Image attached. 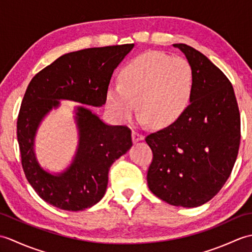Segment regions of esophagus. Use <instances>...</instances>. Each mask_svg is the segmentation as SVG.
I'll use <instances>...</instances> for the list:
<instances>
[{"instance_id":"esophagus-1","label":"esophagus","mask_w":252,"mask_h":252,"mask_svg":"<svg viewBox=\"0 0 252 252\" xmlns=\"http://www.w3.org/2000/svg\"><path fill=\"white\" fill-rule=\"evenodd\" d=\"M132 140H133V142H134V143L143 141L144 140V135L142 134V133L137 132L135 130H133L132 131Z\"/></svg>"}]
</instances>
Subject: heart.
Listing matches in <instances>:
<instances>
[{
    "label": "heart",
    "mask_w": 252,
    "mask_h": 252,
    "mask_svg": "<svg viewBox=\"0 0 252 252\" xmlns=\"http://www.w3.org/2000/svg\"><path fill=\"white\" fill-rule=\"evenodd\" d=\"M119 84L107 89L106 108L116 120L129 121L138 108L140 120L165 127L183 116L195 94V72L185 58L146 52L122 67Z\"/></svg>",
    "instance_id": "1"
}]
</instances>
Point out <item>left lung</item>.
<instances>
[{
	"instance_id": "left-lung-1",
	"label": "left lung",
	"mask_w": 252,
	"mask_h": 252,
	"mask_svg": "<svg viewBox=\"0 0 252 252\" xmlns=\"http://www.w3.org/2000/svg\"><path fill=\"white\" fill-rule=\"evenodd\" d=\"M173 46L194 69L195 94L179 121L145 138L154 154L147 184L170 205L195 208L212 199L232 172L240 142V116L225 74L191 46Z\"/></svg>"
}]
</instances>
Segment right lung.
Here are the masks:
<instances>
[{"mask_svg": "<svg viewBox=\"0 0 252 252\" xmlns=\"http://www.w3.org/2000/svg\"><path fill=\"white\" fill-rule=\"evenodd\" d=\"M134 44L94 47L71 52L45 67L31 80L17 120V140L26 178L42 199L62 210L82 211L104 197L108 172L132 147L126 126H110L85 106L74 110L78 145L68 167L61 173L42 167L35 154L41 121L61 100L92 107L105 104L114 70Z\"/></svg>", "mask_w": 252, "mask_h": 252, "instance_id": "add662e5", "label": "right lung"}]
</instances>
